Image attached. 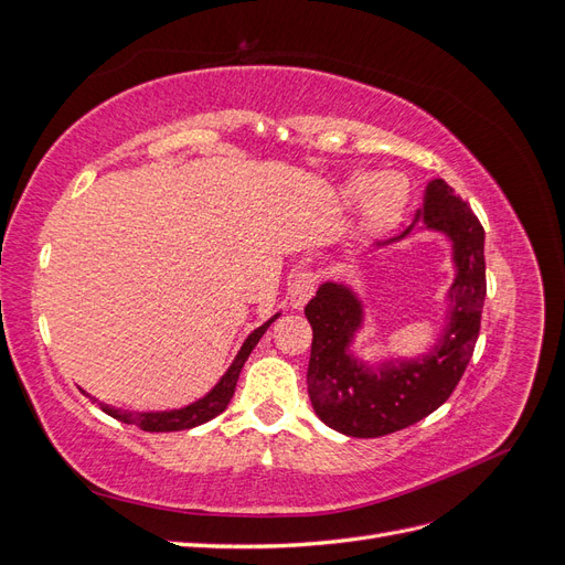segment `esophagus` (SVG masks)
Here are the masks:
<instances>
[{
	"label": "esophagus",
	"mask_w": 565,
	"mask_h": 565,
	"mask_svg": "<svg viewBox=\"0 0 565 565\" xmlns=\"http://www.w3.org/2000/svg\"><path fill=\"white\" fill-rule=\"evenodd\" d=\"M313 292H316V276L311 270H301L292 280H289L287 297L295 309H303L306 301L313 297Z\"/></svg>",
	"instance_id": "obj_1"
}]
</instances>
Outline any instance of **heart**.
I'll list each match as a JSON object with an SVG mask.
<instances>
[{
	"instance_id": "b5f03b06",
	"label": "heart",
	"mask_w": 565,
	"mask_h": 565,
	"mask_svg": "<svg viewBox=\"0 0 565 565\" xmlns=\"http://www.w3.org/2000/svg\"><path fill=\"white\" fill-rule=\"evenodd\" d=\"M351 195H365V216L367 224L374 231H388L401 221L407 200H409V183L403 174L388 172L380 177L355 174L349 181Z\"/></svg>"
}]
</instances>
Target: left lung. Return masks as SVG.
<instances>
[{"instance_id": "obj_1", "label": "left lung", "mask_w": 565, "mask_h": 565, "mask_svg": "<svg viewBox=\"0 0 565 565\" xmlns=\"http://www.w3.org/2000/svg\"><path fill=\"white\" fill-rule=\"evenodd\" d=\"M415 226L448 235L457 270L448 292V324L429 353L374 367L353 358L363 303L349 285L322 282L303 309L313 328L309 396L316 415L339 434L380 438L424 419L450 398L471 361L486 301V231L443 179L426 185L413 224L377 247L403 241Z\"/></svg>"}]
</instances>
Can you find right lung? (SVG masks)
<instances>
[{
  "instance_id": "1",
  "label": "right lung",
  "mask_w": 565,
  "mask_h": 565,
  "mask_svg": "<svg viewBox=\"0 0 565 565\" xmlns=\"http://www.w3.org/2000/svg\"><path fill=\"white\" fill-rule=\"evenodd\" d=\"M278 316L280 313L273 316L268 322H264L262 328H256L245 339V344L241 347V351H237L235 361L231 363V367L226 370L224 377H221L218 384L207 393V396H202L200 401L185 405L181 409H167V413H131V409H119V407H113V405H106V403H98L100 409H104L106 415L119 419V422L134 424V426H139V429L152 431V434H160V431H185V429H193V426H200L204 422L214 419L216 415H221L228 407L233 393H235L237 377H241V370H243L245 361L249 358L252 349L259 344V339L268 330V324L276 320Z\"/></svg>"
}]
</instances>
